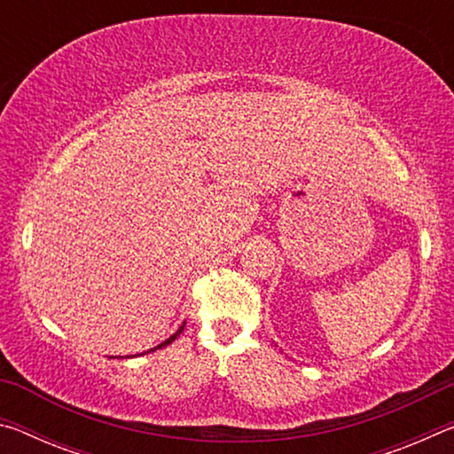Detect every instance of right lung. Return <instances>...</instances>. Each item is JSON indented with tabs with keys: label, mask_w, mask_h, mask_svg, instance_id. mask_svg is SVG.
Returning <instances> with one entry per match:
<instances>
[{
	"label": "right lung",
	"mask_w": 454,
	"mask_h": 454,
	"mask_svg": "<svg viewBox=\"0 0 454 454\" xmlns=\"http://www.w3.org/2000/svg\"><path fill=\"white\" fill-rule=\"evenodd\" d=\"M184 326H186V322H184V325L178 328V330H176V333L170 336V338H168V340H164L162 344H158V347H153V348H150L148 352H153V350H158V348H164V347H168V344H172L174 340H176V338H178L180 336V333H182V330H184ZM142 355H145V352H142Z\"/></svg>",
	"instance_id": "right-lung-1"
}]
</instances>
